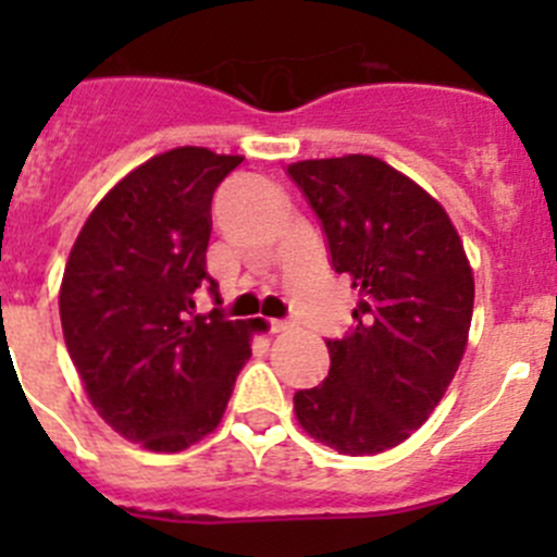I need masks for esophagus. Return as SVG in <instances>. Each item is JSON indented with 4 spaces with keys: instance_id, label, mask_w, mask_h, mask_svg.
<instances>
[{
    "instance_id": "34e87169",
    "label": "esophagus",
    "mask_w": 557,
    "mask_h": 557,
    "mask_svg": "<svg viewBox=\"0 0 557 557\" xmlns=\"http://www.w3.org/2000/svg\"><path fill=\"white\" fill-rule=\"evenodd\" d=\"M269 329H272L274 334H283V331L294 329V323H290V320H269Z\"/></svg>"
}]
</instances>
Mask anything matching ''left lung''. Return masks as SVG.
<instances>
[{
  "mask_svg": "<svg viewBox=\"0 0 557 557\" xmlns=\"http://www.w3.org/2000/svg\"><path fill=\"white\" fill-rule=\"evenodd\" d=\"M288 177L361 296L356 325L325 339L329 377L296 391V418L342 455L391 450L429 420L463 358L474 310L463 243L434 196L374 156L299 161Z\"/></svg>",
  "mask_w": 557,
  "mask_h": 557,
  "instance_id": "left-lung-1",
  "label": "left lung"
}]
</instances>
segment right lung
<instances>
[{"instance_id": "1", "label": "right lung", "mask_w": 557, "mask_h": 557, "mask_svg": "<svg viewBox=\"0 0 557 557\" xmlns=\"http://www.w3.org/2000/svg\"><path fill=\"white\" fill-rule=\"evenodd\" d=\"M243 156L174 148L128 172L88 215L61 280L66 350L94 409L128 442L180 453L215 431L250 358L247 320L196 314L212 194Z\"/></svg>"}]
</instances>
